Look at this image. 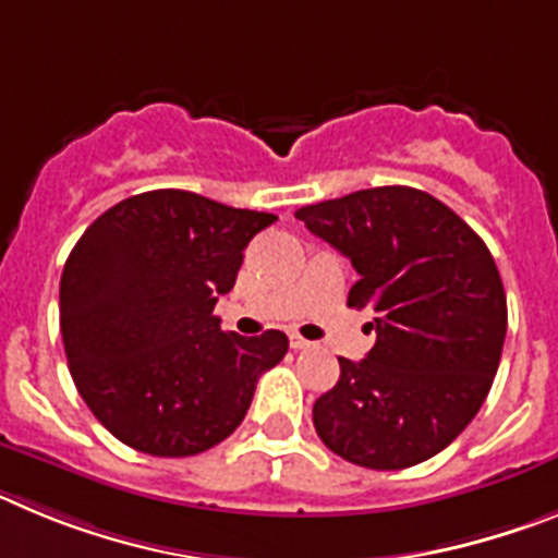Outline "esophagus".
<instances>
[{
    "mask_svg": "<svg viewBox=\"0 0 558 558\" xmlns=\"http://www.w3.org/2000/svg\"><path fill=\"white\" fill-rule=\"evenodd\" d=\"M290 347H293V349H310L313 343H310L307 338H302L299 332H290Z\"/></svg>",
    "mask_w": 558,
    "mask_h": 558,
    "instance_id": "esophagus-1",
    "label": "esophagus"
}]
</instances>
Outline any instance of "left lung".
I'll return each instance as SVG.
<instances>
[{
  "mask_svg": "<svg viewBox=\"0 0 558 558\" xmlns=\"http://www.w3.org/2000/svg\"><path fill=\"white\" fill-rule=\"evenodd\" d=\"M315 236L357 270L349 307L372 310L363 360L315 399L335 456L405 470L452 445L481 411L506 340V290L489 248L450 206L413 186H374L302 206Z\"/></svg>",
  "mask_w": 558,
  "mask_h": 558,
  "instance_id": "1",
  "label": "left lung"
}]
</instances>
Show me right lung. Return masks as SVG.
I'll use <instances>...</instances> for the list:
<instances>
[{"mask_svg":"<svg viewBox=\"0 0 558 558\" xmlns=\"http://www.w3.org/2000/svg\"><path fill=\"white\" fill-rule=\"evenodd\" d=\"M274 220L153 190L83 231L61 276L63 349L77 393L122 445L186 458L240 427L288 335L223 332L211 310L234 288L251 236Z\"/></svg>","mask_w":558,"mask_h":558,"instance_id":"add662e5","label":"right lung"}]
</instances>
